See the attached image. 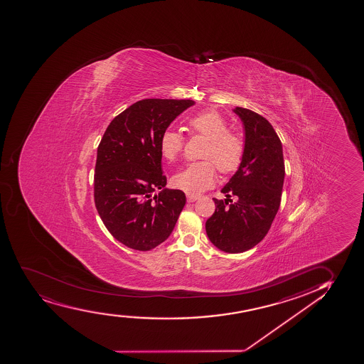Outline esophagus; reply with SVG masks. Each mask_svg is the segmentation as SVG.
<instances>
[{"mask_svg":"<svg viewBox=\"0 0 364 364\" xmlns=\"http://www.w3.org/2000/svg\"><path fill=\"white\" fill-rule=\"evenodd\" d=\"M198 199H199V197H197V196H192V194L187 196V201H188V203H194V201H197Z\"/></svg>","mask_w":364,"mask_h":364,"instance_id":"34e87169","label":"esophagus"}]
</instances>
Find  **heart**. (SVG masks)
Instances as JSON below:
<instances>
[{
    "instance_id": "1",
    "label": "heart",
    "mask_w": 364,
    "mask_h": 364,
    "mask_svg": "<svg viewBox=\"0 0 364 364\" xmlns=\"http://www.w3.org/2000/svg\"><path fill=\"white\" fill-rule=\"evenodd\" d=\"M193 134H199L209 139L203 153L204 161L192 163L172 177L176 188L189 194H199L216 180L217 164L222 173H230L238 168L244 155V143L237 134H230L226 120L213 110L197 114L188 120ZM184 139L177 131H164L160 137V151L170 161L177 159L183 151Z\"/></svg>"
}]
</instances>
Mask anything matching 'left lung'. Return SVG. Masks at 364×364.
Listing matches in <instances>:
<instances>
[{"label": "left lung", "mask_w": 364, "mask_h": 364, "mask_svg": "<svg viewBox=\"0 0 364 364\" xmlns=\"http://www.w3.org/2000/svg\"><path fill=\"white\" fill-rule=\"evenodd\" d=\"M233 112L244 126V155L221 189L226 199H213L216 209L205 228L215 247L238 254L255 247L271 228L279 209L285 168L282 142L268 120L250 109L235 107Z\"/></svg>", "instance_id": "obj_1"}]
</instances>
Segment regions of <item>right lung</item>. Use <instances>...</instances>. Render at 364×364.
<instances>
[{"mask_svg":"<svg viewBox=\"0 0 364 364\" xmlns=\"http://www.w3.org/2000/svg\"><path fill=\"white\" fill-rule=\"evenodd\" d=\"M194 105L192 100H138L114 117L98 146L97 211L114 238L134 250L165 242L186 204L182 191L165 188L160 137Z\"/></svg>","mask_w":364,"mask_h":364,"instance_id":"right-lung-1","label":"right lung"}]
</instances>
